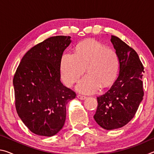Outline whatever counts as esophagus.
<instances>
[{"instance_id":"obj_1","label":"esophagus","mask_w":154,"mask_h":154,"mask_svg":"<svg viewBox=\"0 0 154 154\" xmlns=\"http://www.w3.org/2000/svg\"><path fill=\"white\" fill-rule=\"evenodd\" d=\"M77 98H79V99H80V100H85V99L87 97H86V96H85L78 94V95H77Z\"/></svg>"}]
</instances>
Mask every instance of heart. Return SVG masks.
<instances>
[{
  "mask_svg": "<svg viewBox=\"0 0 154 154\" xmlns=\"http://www.w3.org/2000/svg\"><path fill=\"white\" fill-rule=\"evenodd\" d=\"M119 58L113 50L94 40L83 41L77 46L75 53L65 52L60 62L62 79L71 86L83 72L88 73L76 85V90L92 94L102 85L106 87L113 83L119 69Z\"/></svg>",
  "mask_w": 154,
  "mask_h": 154,
  "instance_id": "obj_1",
  "label": "heart"
}]
</instances>
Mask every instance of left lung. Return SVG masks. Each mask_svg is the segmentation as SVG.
Wrapping results in <instances>:
<instances>
[{"label": "left lung", "mask_w": 154, "mask_h": 154, "mask_svg": "<svg viewBox=\"0 0 154 154\" xmlns=\"http://www.w3.org/2000/svg\"><path fill=\"white\" fill-rule=\"evenodd\" d=\"M111 42L119 58V74L110 89L97 97L98 106L94 116L103 128H119L134 118L143 98L144 68L136 51L116 36Z\"/></svg>", "instance_id": "obj_1"}]
</instances>
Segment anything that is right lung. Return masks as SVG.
<instances>
[{
    "instance_id": "1",
    "label": "right lung",
    "mask_w": 154,
    "mask_h": 154,
    "mask_svg": "<svg viewBox=\"0 0 154 154\" xmlns=\"http://www.w3.org/2000/svg\"><path fill=\"white\" fill-rule=\"evenodd\" d=\"M71 38L52 36L34 46L23 56L14 75L17 113L25 126L40 136L60 132L67 103L76 96L60 80L61 58Z\"/></svg>"
}]
</instances>
